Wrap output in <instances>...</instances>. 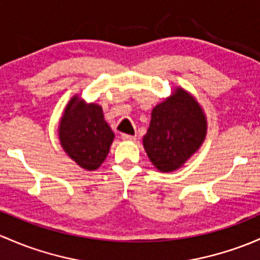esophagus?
<instances>
[{"label":"esophagus","mask_w":260,"mask_h":260,"mask_svg":"<svg viewBox=\"0 0 260 260\" xmlns=\"http://www.w3.org/2000/svg\"><path fill=\"white\" fill-rule=\"evenodd\" d=\"M122 139H124V141H136V137H135V136L125 135V133H123Z\"/></svg>","instance_id":"34e87169"}]
</instances>
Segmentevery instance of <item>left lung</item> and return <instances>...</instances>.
<instances>
[{
    "mask_svg": "<svg viewBox=\"0 0 260 260\" xmlns=\"http://www.w3.org/2000/svg\"><path fill=\"white\" fill-rule=\"evenodd\" d=\"M207 121L198 102L184 89L155 106L143 146L153 166L172 172L201 147L206 138Z\"/></svg>",
    "mask_w": 260,
    "mask_h": 260,
    "instance_id": "1",
    "label": "left lung"
}]
</instances>
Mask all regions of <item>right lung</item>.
Returning <instances> with one entry per match:
<instances>
[{"label": "right lung", "instance_id": "add662e5", "mask_svg": "<svg viewBox=\"0 0 260 260\" xmlns=\"http://www.w3.org/2000/svg\"><path fill=\"white\" fill-rule=\"evenodd\" d=\"M64 152L82 168L94 171L107 157L114 133L103 118L102 107L73 97L58 127Z\"/></svg>", "mask_w": 260, "mask_h": 260}]
</instances>
